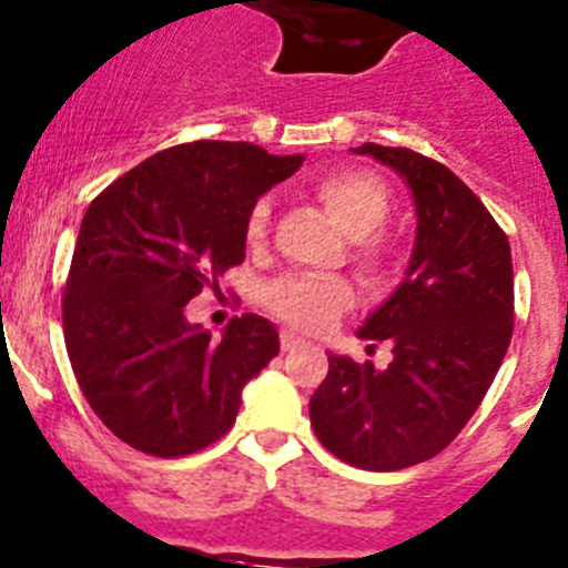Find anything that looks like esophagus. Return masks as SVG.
<instances>
[{
    "label": "esophagus",
    "instance_id": "esophagus-1",
    "mask_svg": "<svg viewBox=\"0 0 568 568\" xmlns=\"http://www.w3.org/2000/svg\"><path fill=\"white\" fill-rule=\"evenodd\" d=\"M301 346H306V343L301 341L298 335H293L290 329L281 332V352H295V348H301Z\"/></svg>",
    "mask_w": 568,
    "mask_h": 568
}]
</instances>
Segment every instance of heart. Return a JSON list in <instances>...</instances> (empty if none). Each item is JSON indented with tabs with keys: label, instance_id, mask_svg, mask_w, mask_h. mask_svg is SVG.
I'll list each match as a JSON object with an SVG mask.
<instances>
[{
	"label": "heart",
	"instance_id": "1",
	"mask_svg": "<svg viewBox=\"0 0 568 568\" xmlns=\"http://www.w3.org/2000/svg\"><path fill=\"white\" fill-rule=\"evenodd\" d=\"M312 194L332 213V220L352 236V264L372 287L383 284L392 270V250L379 227L392 213L388 182L363 165H343L321 174ZM270 231V202L258 200L244 220L250 247L264 244ZM355 304L348 281L335 275H281L262 290V306L301 332H324Z\"/></svg>",
	"mask_w": 568,
	"mask_h": 568
}]
</instances>
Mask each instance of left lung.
<instances>
[{
    "mask_svg": "<svg viewBox=\"0 0 568 568\" xmlns=\"http://www.w3.org/2000/svg\"><path fill=\"white\" fill-rule=\"evenodd\" d=\"M410 185L416 247L397 293L357 335L392 343L394 361L329 357L310 399L321 445L352 467L403 470L445 450L485 399L515 324L507 233L485 202L436 160L363 143Z\"/></svg>",
    "mask_w": 568,
    "mask_h": 568,
    "instance_id": "left-lung-1",
    "label": "left lung"
}]
</instances>
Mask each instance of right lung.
<instances>
[{
  "mask_svg": "<svg viewBox=\"0 0 568 568\" xmlns=\"http://www.w3.org/2000/svg\"><path fill=\"white\" fill-rule=\"evenodd\" d=\"M301 154L196 140L143 160L83 213L61 318L72 372L103 425L134 450L176 459L236 423L242 388L278 355V332L244 312L222 341L185 304L244 258L253 202Z\"/></svg>",
  "mask_w": 568,
  "mask_h": 568,
  "instance_id": "right-lung-1",
  "label": "right lung"
}]
</instances>
